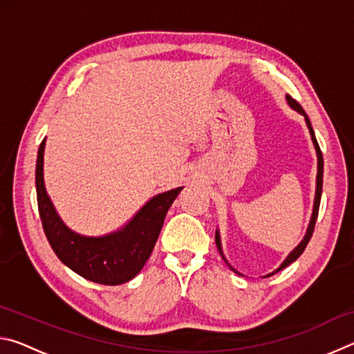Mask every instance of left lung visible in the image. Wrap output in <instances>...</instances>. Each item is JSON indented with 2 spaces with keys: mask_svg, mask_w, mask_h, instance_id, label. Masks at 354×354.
I'll list each match as a JSON object with an SVG mask.
<instances>
[{
  "mask_svg": "<svg viewBox=\"0 0 354 354\" xmlns=\"http://www.w3.org/2000/svg\"><path fill=\"white\" fill-rule=\"evenodd\" d=\"M286 100H287V103H289V106L292 107V109H295L297 112L301 113V115L304 117V120H306V124H308V128H309L310 139H313V142H314V147H315V151H317V185H315V198H314V209H313V215H310V221H309V226H308L306 236H304V237H303V241L298 243V247H297L295 250H293L289 256L286 257L284 262L281 263V266L277 268V270L272 272L270 274H267V277H272V274L278 273L279 270H283V268H286L287 266H290V263H292L293 261H297L298 257L301 256V253L304 251V248H306V245L309 243L310 237H313V232H314V227H315V221H317V215H319L320 198H322V187H323V156H322V151H320L319 143H317L315 134H314V129H313V127H310L309 117L306 115V112L303 111V107L299 106V104L297 103V101L290 97V95H287ZM215 243H217V248H218V251H220L221 257H223V259H225L223 251H221V242H220V234H218V231H215ZM225 261H226V259H225ZM226 263H227V261H226ZM227 266H230V263H227ZM230 268H231V270H234V268H232L231 266H230ZM234 272H236V270H234ZM236 273H237V274H241L239 272H236ZM267 277H266V278H267Z\"/></svg>",
  "mask_w": 354,
  "mask_h": 354,
  "instance_id": "obj_1",
  "label": "left lung"
}]
</instances>
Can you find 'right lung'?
<instances>
[{
  "mask_svg": "<svg viewBox=\"0 0 354 354\" xmlns=\"http://www.w3.org/2000/svg\"><path fill=\"white\" fill-rule=\"evenodd\" d=\"M44 151L45 139L37 153L35 189L41 226L53 251L68 268L93 283L106 286L128 283L151 256L165 215L183 187L153 196L122 230L101 237H86L67 227L46 194Z\"/></svg>",
  "mask_w": 354,
  "mask_h": 354,
  "instance_id": "add662e5",
  "label": "right lung"
}]
</instances>
